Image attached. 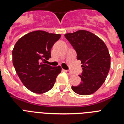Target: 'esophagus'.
<instances>
[{"instance_id": "34e87169", "label": "esophagus", "mask_w": 124, "mask_h": 124, "mask_svg": "<svg viewBox=\"0 0 124 124\" xmlns=\"http://www.w3.org/2000/svg\"><path fill=\"white\" fill-rule=\"evenodd\" d=\"M64 71L66 72V73L68 74V75H72V73L69 70H64Z\"/></svg>"}]
</instances>
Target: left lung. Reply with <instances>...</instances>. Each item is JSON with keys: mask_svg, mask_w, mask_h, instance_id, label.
Here are the masks:
<instances>
[{"mask_svg": "<svg viewBox=\"0 0 124 124\" xmlns=\"http://www.w3.org/2000/svg\"><path fill=\"white\" fill-rule=\"evenodd\" d=\"M66 39L73 47L77 59L81 61L82 82L78 85L72 86V90L80 95L94 93L106 80L111 65V56L108 49L94 34L78 30L72 33L65 34Z\"/></svg>", "mask_w": 124, "mask_h": 124, "instance_id": "8db88e82", "label": "left lung"}]
</instances>
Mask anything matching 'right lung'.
I'll use <instances>...</instances> for the list:
<instances>
[{"label":"right lung","instance_id":"add662e5","mask_svg":"<svg viewBox=\"0 0 124 124\" xmlns=\"http://www.w3.org/2000/svg\"><path fill=\"white\" fill-rule=\"evenodd\" d=\"M60 34L44 31L30 32L16 42L13 49V64L24 86L35 93H44L52 88L60 73V66L45 64L51 58V49Z\"/></svg>","mask_w":124,"mask_h":124}]
</instances>
